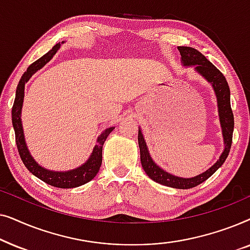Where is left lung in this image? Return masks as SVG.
Listing matches in <instances>:
<instances>
[{
  "label": "left lung",
  "instance_id": "obj_1",
  "mask_svg": "<svg viewBox=\"0 0 250 250\" xmlns=\"http://www.w3.org/2000/svg\"><path fill=\"white\" fill-rule=\"evenodd\" d=\"M177 49H179L181 54V63L184 67H193L194 71L199 74L204 80H206L211 85L215 92L217 100L218 118H220L222 135H223L224 142L223 152L221 153L217 162L213 166H210L207 170H205L204 173L193 177H180L166 172L165 169H163L162 167L153 162L151 156H150L148 146H146L141 128H139L138 141L142 167L150 179L157 183L174 188V189H191V188L199 186L200 183L209 179L224 164L231 149L234 119L230 104V87H229V84L227 80H225L224 75L210 61H208L204 54H201L199 51L193 49V47L179 46Z\"/></svg>",
  "mask_w": 250,
  "mask_h": 250
}]
</instances>
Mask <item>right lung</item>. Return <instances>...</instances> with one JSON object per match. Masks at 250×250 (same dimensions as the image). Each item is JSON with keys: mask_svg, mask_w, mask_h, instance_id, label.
<instances>
[{"mask_svg": "<svg viewBox=\"0 0 250 250\" xmlns=\"http://www.w3.org/2000/svg\"><path fill=\"white\" fill-rule=\"evenodd\" d=\"M59 49L60 43H58L52 47V50H50L49 52L44 54L42 58H40L39 60H36L35 62L30 64L28 69L23 73L21 78H20L19 84L18 86H17L16 91L15 104H13L12 107V125L16 134L17 148H18L20 158H21L23 165L27 167V169H28L33 175L39 177L40 180H42L43 182H45L46 184H50V186L56 188H61V189H70V188L83 186V184L90 182L92 179H94V176L97 175L99 169H100L102 163V146H104L105 139L108 138V135L110 134L111 131L115 127H108L98 136L97 145L94 146L91 156L88 157V159L83 164V165L77 167V168L64 170V172L63 170H60V172L57 170L56 172V170L46 169L44 168L43 166H41L40 164L33 158V156L30 155L28 146L26 145L21 122V109L23 104V97H25V84L29 81V78L32 77L37 70H40L41 68L45 66V64L52 59L53 56L57 53V51Z\"/></svg>", "mask_w": 250, "mask_h": 250, "instance_id": "1", "label": "right lung"}]
</instances>
